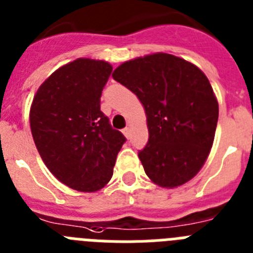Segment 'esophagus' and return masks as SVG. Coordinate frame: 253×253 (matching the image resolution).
I'll use <instances>...</instances> for the list:
<instances>
[{"mask_svg":"<svg viewBox=\"0 0 253 253\" xmlns=\"http://www.w3.org/2000/svg\"><path fill=\"white\" fill-rule=\"evenodd\" d=\"M122 132H124V135L126 136V137H128V135H129V128H128V127H125V128L122 129Z\"/></svg>","mask_w":253,"mask_h":253,"instance_id":"34e87169","label":"esophagus"}]
</instances>
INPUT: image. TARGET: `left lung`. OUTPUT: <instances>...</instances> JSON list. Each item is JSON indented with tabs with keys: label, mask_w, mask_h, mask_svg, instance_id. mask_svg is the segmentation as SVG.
<instances>
[{
	"label": "left lung",
	"mask_w": 253,
	"mask_h": 253,
	"mask_svg": "<svg viewBox=\"0 0 253 253\" xmlns=\"http://www.w3.org/2000/svg\"><path fill=\"white\" fill-rule=\"evenodd\" d=\"M112 76L146 112L149 141L139 158L149 178L169 188L190 181L205 163L218 124L205 74L179 57L155 53L122 63Z\"/></svg>",
	"instance_id": "8db88e82"
}]
</instances>
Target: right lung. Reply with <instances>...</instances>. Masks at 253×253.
<instances>
[{"label": "right lung", "instance_id": "right-lung-1", "mask_svg": "<svg viewBox=\"0 0 253 253\" xmlns=\"http://www.w3.org/2000/svg\"><path fill=\"white\" fill-rule=\"evenodd\" d=\"M112 74L104 61L79 58L41 85L30 108V128L42 159L58 181L94 192L108 183L126 137L100 111Z\"/></svg>", "mask_w": 253, "mask_h": 253}]
</instances>
